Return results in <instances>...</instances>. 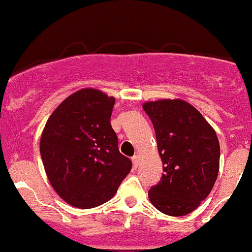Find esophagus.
<instances>
[{"label": "esophagus", "instance_id": "esophagus-1", "mask_svg": "<svg viewBox=\"0 0 252 252\" xmlns=\"http://www.w3.org/2000/svg\"><path fill=\"white\" fill-rule=\"evenodd\" d=\"M132 162L135 167L138 166V164H139V156L138 155H134L132 157Z\"/></svg>", "mask_w": 252, "mask_h": 252}]
</instances>
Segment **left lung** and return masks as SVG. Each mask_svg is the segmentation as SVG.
I'll use <instances>...</instances> for the list:
<instances>
[{
	"mask_svg": "<svg viewBox=\"0 0 252 252\" xmlns=\"http://www.w3.org/2000/svg\"><path fill=\"white\" fill-rule=\"evenodd\" d=\"M155 127L162 176L149 191L156 209L168 216L189 215L214 188L220 149L211 125L193 106L180 99L143 105Z\"/></svg>",
	"mask_w": 252,
	"mask_h": 252,
	"instance_id": "left-lung-1",
	"label": "left lung"
}]
</instances>
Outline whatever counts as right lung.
<instances>
[{
    "mask_svg": "<svg viewBox=\"0 0 252 252\" xmlns=\"http://www.w3.org/2000/svg\"><path fill=\"white\" fill-rule=\"evenodd\" d=\"M115 99L93 88L64 99L47 120L40 153L49 183L69 205L92 209L111 199L132 162L111 126Z\"/></svg>",
    "mask_w": 252,
    "mask_h": 252,
    "instance_id": "1",
    "label": "right lung"
}]
</instances>
